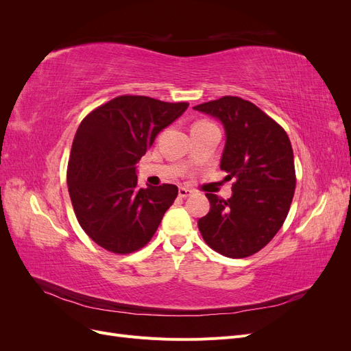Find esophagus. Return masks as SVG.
Wrapping results in <instances>:
<instances>
[{"mask_svg":"<svg viewBox=\"0 0 351 351\" xmlns=\"http://www.w3.org/2000/svg\"><path fill=\"white\" fill-rule=\"evenodd\" d=\"M193 192L190 189H186V187H180L178 189V196L180 197H189L190 195H192Z\"/></svg>","mask_w":351,"mask_h":351,"instance_id":"34e87169","label":"esophagus"}]
</instances>
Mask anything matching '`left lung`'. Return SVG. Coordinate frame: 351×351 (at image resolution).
<instances>
[{"label": "left lung", "mask_w": 351, "mask_h": 351, "mask_svg": "<svg viewBox=\"0 0 351 351\" xmlns=\"http://www.w3.org/2000/svg\"><path fill=\"white\" fill-rule=\"evenodd\" d=\"M193 110L224 127L219 167L234 178L230 199L206 193L210 209L197 221L200 234L227 258H247L267 246L289 214L295 189L290 139L256 105L237 97H222Z\"/></svg>", "instance_id": "8db88e82"}]
</instances>
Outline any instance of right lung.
Masks as SVG:
<instances>
[{
  "mask_svg": "<svg viewBox=\"0 0 351 351\" xmlns=\"http://www.w3.org/2000/svg\"><path fill=\"white\" fill-rule=\"evenodd\" d=\"M187 107L125 95L80 123L67 169L69 193L80 227L101 247L121 254L143 247L174 204V184L137 187L136 164Z\"/></svg>",
  "mask_w": 351,
  "mask_h": 351,
  "instance_id": "obj_1",
  "label": "right lung"
}]
</instances>
